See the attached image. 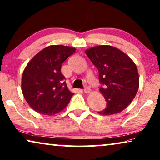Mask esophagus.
<instances>
[{
	"instance_id": "1",
	"label": "esophagus",
	"mask_w": 160,
	"mask_h": 160,
	"mask_svg": "<svg viewBox=\"0 0 160 160\" xmlns=\"http://www.w3.org/2000/svg\"><path fill=\"white\" fill-rule=\"evenodd\" d=\"M91 92V89L89 87H85L84 88V92L85 93H90Z\"/></svg>"
}]
</instances>
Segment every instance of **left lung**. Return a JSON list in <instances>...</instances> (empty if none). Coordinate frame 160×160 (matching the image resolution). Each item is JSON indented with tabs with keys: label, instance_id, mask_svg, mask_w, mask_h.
<instances>
[{
	"label": "left lung",
	"instance_id": "left-lung-1",
	"mask_svg": "<svg viewBox=\"0 0 160 160\" xmlns=\"http://www.w3.org/2000/svg\"><path fill=\"white\" fill-rule=\"evenodd\" d=\"M99 72L100 91L107 102L102 115L122 111L134 98L139 89L137 66L128 56L116 47L101 45L85 51Z\"/></svg>",
	"mask_w": 160,
	"mask_h": 160
}]
</instances>
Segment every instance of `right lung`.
Segmentation results:
<instances>
[{
	"label": "right lung",
	"mask_w": 160,
	"mask_h": 160,
	"mask_svg": "<svg viewBox=\"0 0 160 160\" xmlns=\"http://www.w3.org/2000/svg\"><path fill=\"white\" fill-rule=\"evenodd\" d=\"M72 47L52 45L36 54L23 70L21 90L31 108L44 115L62 111L74 93L61 72L62 64L75 52Z\"/></svg>",
	"instance_id": "obj_1"
}]
</instances>
